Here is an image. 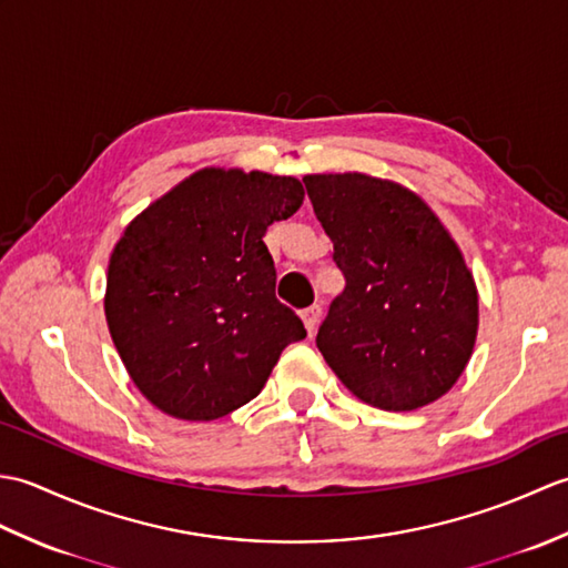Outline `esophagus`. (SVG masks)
Masks as SVG:
<instances>
[{"label": "esophagus", "mask_w": 568, "mask_h": 568, "mask_svg": "<svg viewBox=\"0 0 568 568\" xmlns=\"http://www.w3.org/2000/svg\"><path fill=\"white\" fill-rule=\"evenodd\" d=\"M303 322H305V329H307V334L312 336L315 334V329H317V324H320V317H322V307L320 305H312V307H307V310H303Z\"/></svg>", "instance_id": "esophagus-1"}]
</instances>
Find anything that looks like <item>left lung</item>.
<instances>
[{
  "label": "left lung",
  "mask_w": 568,
  "mask_h": 568,
  "mask_svg": "<svg viewBox=\"0 0 568 568\" xmlns=\"http://www.w3.org/2000/svg\"><path fill=\"white\" fill-rule=\"evenodd\" d=\"M303 183L346 287L317 348L358 400L409 413L454 388L478 334V291L429 204L393 180L317 173Z\"/></svg>",
  "instance_id": "8db88e82"
}]
</instances>
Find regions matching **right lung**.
Wrapping results in <instances>:
<instances>
[{"label":"right lung","mask_w":568,"mask_h":568,"mask_svg":"<svg viewBox=\"0 0 568 568\" xmlns=\"http://www.w3.org/2000/svg\"><path fill=\"white\" fill-rule=\"evenodd\" d=\"M305 200L291 175L202 168L151 202L110 256L104 315L141 395L187 422L256 397L303 322L275 297L263 244Z\"/></svg>","instance_id":"add662e5"}]
</instances>
